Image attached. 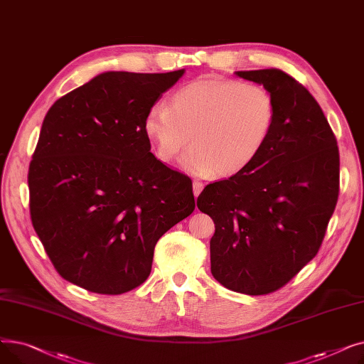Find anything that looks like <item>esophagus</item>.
I'll use <instances>...</instances> for the list:
<instances>
[{
	"label": "esophagus",
	"mask_w": 364,
	"mask_h": 364,
	"mask_svg": "<svg viewBox=\"0 0 364 364\" xmlns=\"http://www.w3.org/2000/svg\"><path fill=\"white\" fill-rule=\"evenodd\" d=\"M203 190V183H200V181H193V193H195V196H199V193L202 192Z\"/></svg>",
	"instance_id": "esophagus-1"
}]
</instances>
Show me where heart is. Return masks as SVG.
Segmentation results:
<instances>
[{"label":"heart","instance_id":"b5f03b06","mask_svg":"<svg viewBox=\"0 0 364 364\" xmlns=\"http://www.w3.org/2000/svg\"><path fill=\"white\" fill-rule=\"evenodd\" d=\"M276 122V102L262 85L203 76L153 105L143 122L156 156L171 164L184 149V165L196 174L228 177L250 166Z\"/></svg>","mask_w":364,"mask_h":364}]
</instances>
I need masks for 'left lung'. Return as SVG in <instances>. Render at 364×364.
I'll return each mask as SVG.
<instances>
[{"label": "left lung", "mask_w": 364, "mask_h": 364, "mask_svg": "<svg viewBox=\"0 0 364 364\" xmlns=\"http://www.w3.org/2000/svg\"><path fill=\"white\" fill-rule=\"evenodd\" d=\"M276 102V122L257 159L208 184L198 208L215 224L211 273L227 289L272 294L318 252L339 195L335 134L310 91L280 69L240 70Z\"/></svg>", "instance_id": "8db88e82"}]
</instances>
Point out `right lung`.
<instances>
[{
    "label": "right lung",
    "instance_id": "obj_1",
    "mask_svg": "<svg viewBox=\"0 0 364 364\" xmlns=\"http://www.w3.org/2000/svg\"><path fill=\"white\" fill-rule=\"evenodd\" d=\"M183 75L105 72L47 112L29 165V209L65 280L103 295L136 289L156 242L193 213L192 180L155 158L143 128Z\"/></svg>",
    "mask_w": 364,
    "mask_h": 364
}]
</instances>
